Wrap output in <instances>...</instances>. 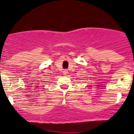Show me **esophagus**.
Segmentation results:
<instances>
[{
    "mask_svg": "<svg viewBox=\"0 0 134 134\" xmlns=\"http://www.w3.org/2000/svg\"><path fill=\"white\" fill-rule=\"evenodd\" d=\"M63 73H64V75H66L68 73V70H64V71H63Z\"/></svg>",
    "mask_w": 134,
    "mask_h": 134,
    "instance_id": "34e87169",
    "label": "esophagus"
}]
</instances>
